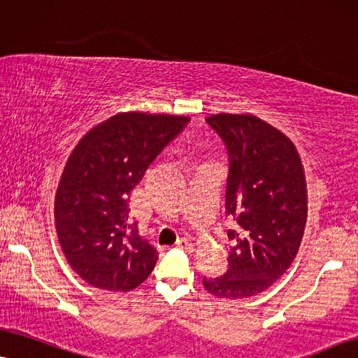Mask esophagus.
<instances>
[{"mask_svg":"<svg viewBox=\"0 0 358 358\" xmlns=\"http://www.w3.org/2000/svg\"><path fill=\"white\" fill-rule=\"evenodd\" d=\"M175 246L178 248V250H183V251H187V252H192V251L194 250L193 243L189 241V239H187V238H182V239H178V241H176Z\"/></svg>","mask_w":358,"mask_h":358,"instance_id":"1","label":"esophagus"}]
</instances>
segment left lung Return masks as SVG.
I'll return each instance as SVG.
<instances>
[{
    "label": "left lung",
    "mask_w": 358,
    "mask_h": 358,
    "mask_svg": "<svg viewBox=\"0 0 358 358\" xmlns=\"http://www.w3.org/2000/svg\"><path fill=\"white\" fill-rule=\"evenodd\" d=\"M228 148L226 215L228 271L203 278L208 292L244 299L266 291L286 273L299 251L307 221L304 166L291 138L251 114H216L206 119Z\"/></svg>",
    "instance_id": "1"
}]
</instances>
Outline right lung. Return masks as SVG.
Instances as JSON below:
<instances>
[{
    "label": "right lung",
    "instance_id": "right-lung-1",
    "mask_svg": "<svg viewBox=\"0 0 358 358\" xmlns=\"http://www.w3.org/2000/svg\"><path fill=\"white\" fill-rule=\"evenodd\" d=\"M189 117L122 112L90 129L67 158L54 198L59 243L90 286L132 291L158 252L130 220V192Z\"/></svg>",
    "mask_w": 358,
    "mask_h": 358
}]
</instances>
